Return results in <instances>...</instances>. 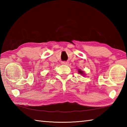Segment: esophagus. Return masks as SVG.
<instances>
[{"label":"esophagus","instance_id":"34e87169","mask_svg":"<svg viewBox=\"0 0 127 127\" xmlns=\"http://www.w3.org/2000/svg\"><path fill=\"white\" fill-rule=\"evenodd\" d=\"M62 64H63V65H67V64H68V62H66V61L62 62Z\"/></svg>","mask_w":127,"mask_h":127}]
</instances>
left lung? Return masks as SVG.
I'll list each match as a JSON object with an SVG mask.
<instances>
[{
    "instance_id": "8db88e82",
    "label": "left lung",
    "mask_w": 127,
    "mask_h": 127,
    "mask_svg": "<svg viewBox=\"0 0 127 127\" xmlns=\"http://www.w3.org/2000/svg\"><path fill=\"white\" fill-rule=\"evenodd\" d=\"M79 73H80V74H83V71H82V70H79Z\"/></svg>"
}]
</instances>
